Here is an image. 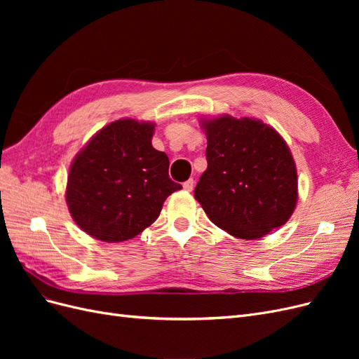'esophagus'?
<instances>
[{"instance_id": "34e87169", "label": "esophagus", "mask_w": 359, "mask_h": 359, "mask_svg": "<svg viewBox=\"0 0 359 359\" xmlns=\"http://www.w3.org/2000/svg\"><path fill=\"white\" fill-rule=\"evenodd\" d=\"M182 187H184V190H186V191H191L193 187H194V181H193V180L186 181V182L182 184Z\"/></svg>"}]
</instances>
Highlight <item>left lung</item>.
I'll return each instance as SVG.
<instances>
[{
    "instance_id": "left-lung-1",
    "label": "left lung",
    "mask_w": 359,
    "mask_h": 359,
    "mask_svg": "<svg viewBox=\"0 0 359 359\" xmlns=\"http://www.w3.org/2000/svg\"><path fill=\"white\" fill-rule=\"evenodd\" d=\"M208 168L194 198L208 219L236 238L257 240L283 226L295 210L298 178L290 149L259 119H203Z\"/></svg>"
}]
</instances>
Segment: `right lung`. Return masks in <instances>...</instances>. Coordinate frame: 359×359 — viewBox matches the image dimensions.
I'll return each instance as SVG.
<instances>
[{"instance_id": "add662e5", "label": "right lung", "mask_w": 359, "mask_h": 359, "mask_svg": "<svg viewBox=\"0 0 359 359\" xmlns=\"http://www.w3.org/2000/svg\"><path fill=\"white\" fill-rule=\"evenodd\" d=\"M153 123L118 119L74 157L66 201L83 232L104 243L132 240L160 215L181 184L169 178V158L151 145Z\"/></svg>"}]
</instances>
